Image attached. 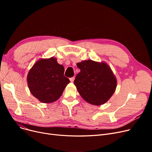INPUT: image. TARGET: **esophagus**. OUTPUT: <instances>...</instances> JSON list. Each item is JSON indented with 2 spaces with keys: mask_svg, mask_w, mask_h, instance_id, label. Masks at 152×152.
Here are the masks:
<instances>
[{
  "mask_svg": "<svg viewBox=\"0 0 152 152\" xmlns=\"http://www.w3.org/2000/svg\"><path fill=\"white\" fill-rule=\"evenodd\" d=\"M69 80H70V81H71V83H73V82L74 81V80H75V77H70V78H69Z\"/></svg>",
  "mask_w": 152,
  "mask_h": 152,
  "instance_id": "1",
  "label": "esophagus"
}]
</instances>
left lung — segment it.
I'll list each match as a JSON object with an SVG mask.
<instances>
[{
  "mask_svg": "<svg viewBox=\"0 0 152 152\" xmlns=\"http://www.w3.org/2000/svg\"><path fill=\"white\" fill-rule=\"evenodd\" d=\"M77 66L81 71L74 84L81 96L94 105L107 102L113 94L117 83L107 64L89 60L77 63Z\"/></svg>",
  "mask_w": 152,
  "mask_h": 152,
  "instance_id": "1",
  "label": "left lung"
}]
</instances>
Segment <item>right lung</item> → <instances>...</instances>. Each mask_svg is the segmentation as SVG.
I'll return each instance as SVG.
<instances>
[{"label":"right lung","mask_w":152,"mask_h":152,"mask_svg":"<svg viewBox=\"0 0 152 152\" xmlns=\"http://www.w3.org/2000/svg\"><path fill=\"white\" fill-rule=\"evenodd\" d=\"M65 68L52 57L37 61L29 71L27 81L30 92L42 103L57 100L69 83L64 76Z\"/></svg>","instance_id":"right-lung-1"}]
</instances>
